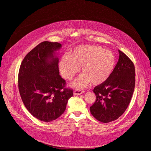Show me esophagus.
<instances>
[{
    "instance_id": "1",
    "label": "esophagus",
    "mask_w": 151,
    "mask_h": 151,
    "mask_svg": "<svg viewBox=\"0 0 151 151\" xmlns=\"http://www.w3.org/2000/svg\"><path fill=\"white\" fill-rule=\"evenodd\" d=\"M84 93V91L83 90H81V89H75L74 91V94L75 95H80V94H81L82 93Z\"/></svg>"
}]
</instances>
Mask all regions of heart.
Wrapping results in <instances>:
<instances>
[{
	"label": "heart",
	"instance_id": "heart-1",
	"mask_svg": "<svg viewBox=\"0 0 151 151\" xmlns=\"http://www.w3.org/2000/svg\"><path fill=\"white\" fill-rule=\"evenodd\" d=\"M115 65L113 52L99 45H79L64 55L59 61L58 68L65 79L71 80L81 68L82 75L73 86L82 87L89 82L99 86L109 78Z\"/></svg>",
	"mask_w": 151,
	"mask_h": 151
}]
</instances>
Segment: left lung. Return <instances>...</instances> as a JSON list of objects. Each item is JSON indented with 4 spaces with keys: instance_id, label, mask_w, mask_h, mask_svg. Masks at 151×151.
<instances>
[{
    "instance_id": "1",
    "label": "left lung",
    "mask_w": 151,
    "mask_h": 151,
    "mask_svg": "<svg viewBox=\"0 0 151 151\" xmlns=\"http://www.w3.org/2000/svg\"><path fill=\"white\" fill-rule=\"evenodd\" d=\"M118 51V61L109 78L93 90L96 99L90 107L91 113L103 123L116 120L124 114L134 90V64L123 52Z\"/></svg>"
}]
</instances>
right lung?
<instances>
[{
  "instance_id": "right-lung-1",
  "label": "right lung",
  "mask_w": 151,
  "mask_h": 151,
  "mask_svg": "<svg viewBox=\"0 0 151 151\" xmlns=\"http://www.w3.org/2000/svg\"><path fill=\"white\" fill-rule=\"evenodd\" d=\"M58 42L44 41L26 55L19 72V90L28 111L43 122H51L64 113L73 89L65 88L59 75L58 58L55 51Z\"/></svg>"
}]
</instances>
